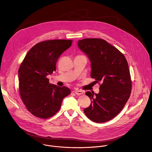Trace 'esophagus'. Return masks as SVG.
Returning <instances> with one entry per match:
<instances>
[{
    "mask_svg": "<svg viewBox=\"0 0 152 152\" xmlns=\"http://www.w3.org/2000/svg\"><path fill=\"white\" fill-rule=\"evenodd\" d=\"M75 93L77 95H82L83 94V92L81 90H76L75 91Z\"/></svg>",
    "mask_w": 152,
    "mask_h": 152,
    "instance_id": "34e87169",
    "label": "esophagus"
}]
</instances>
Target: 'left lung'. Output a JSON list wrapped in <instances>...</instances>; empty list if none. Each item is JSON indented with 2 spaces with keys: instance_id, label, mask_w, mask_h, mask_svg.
Returning a JSON list of instances; mask_svg holds the SVG:
<instances>
[{
  "instance_id": "left-lung-1",
  "label": "left lung",
  "mask_w": 152,
  "mask_h": 152,
  "mask_svg": "<svg viewBox=\"0 0 152 152\" xmlns=\"http://www.w3.org/2000/svg\"><path fill=\"white\" fill-rule=\"evenodd\" d=\"M78 46L91 62V77L101 82L99 93H86L91 102L84 112L94 122H106L117 116L130 96L128 62L123 53L102 39H84L78 41Z\"/></svg>"
}]
</instances>
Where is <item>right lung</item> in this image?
Listing matches in <instances>:
<instances>
[{"label":"right lung","instance_id":"obj_1","mask_svg":"<svg viewBox=\"0 0 152 152\" xmlns=\"http://www.w3.org/2000/svg\"><path fill=\"white\" fill-rule=\"evenodd\" d=\"M72 40L56 39L39 42L27 53L18 70L19 92L26 109L41 118L52 117L61 108L70 90L50 84L47 76L56 70L63 52L72 46Z\"/></svg>","mask_w":152,"mask_h":152}]
</instances>
